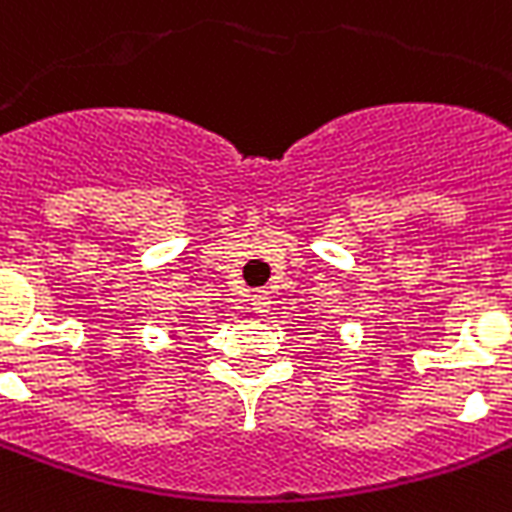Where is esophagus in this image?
I'll use <instances>...</instances> for the list:
<instances>
[{
  "instance_id": "1",
  "label": "esophagus",
  "mask_w": 512,
  "mask_h": 512,
  "mask_svg": "<svg viewBox=\"0 0 512 512\" xmlns=\"http://www.w3.org/2000/svg\"><path fill=\"white\" fill-rule=\"evenodd\" d=\"M249 307H252V313H255V315H268L270 294L268 292L252 294V302H249Z\"/></svg>"
}]
</instances>
